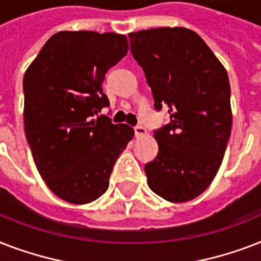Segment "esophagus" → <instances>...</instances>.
Masks as SVG:
<instances>
[{"label":"esophagus","mask_w":261,"mask_h":261,"mask_svg":"<svg viewBox=\"0 0 261 261\" xmlns=\"http://www.w3.org/2000/svg\"><path fill=\"white\" fill-rule=\"evenodd\" d=\"M134 131H135V137H137V138H142V137L146 135V128L142 126L134 127Z\"/></svg>","instance_id":"34e87169"}]
</instances>
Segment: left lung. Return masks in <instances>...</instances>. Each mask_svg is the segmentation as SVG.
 <instances>
[{
  "label": "left lung",
  "mask_w": 261,
  "mask_h": 261,
  "mask_svg": "<svg viewBox=\"0 0 261 261\" xmlns=\"http://www.w3.org/2000/svg\"><path fill=\"white\" fill-rule=\"evenodd\" d=\"M128 38L155 110L168 107L171 116L154 131L159 154L145 165L147 184L168 202L192 200L214 180L230 137L227 71L204 40L184 27L138 31Z\"/></svg>",
  "instance_id": "8db88e82"
}]
</instances>
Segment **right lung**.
I'll list each match as a JSON object with an SVG mask.
<instances>
[{"instance_id": "1", "label": "right lung", "mask_w": 261, "mask_h": 261, "mask_svg": "<svg viewBox=\"0 0 261 261\" xmlns=\"http://www.w3.org/2000/svg\"><path fill=\"white\" fill-rule=\"evenodd\" d=\"M128 51L124 35L61 31L27 69L24 128L39 173L58 198L87 204L101 196L118 157L134 137L127 124L98 116L108 69Z\"/></svg>"}]
</instances>
